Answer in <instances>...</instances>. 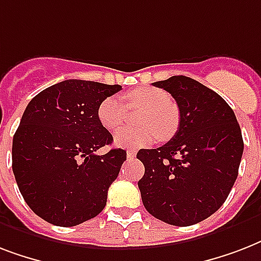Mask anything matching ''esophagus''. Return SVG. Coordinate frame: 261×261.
Instances as JSON below:
<instances>
[{
	"instance_id": "34e87169",
	"label": "esophagus",
	"mask_w": 261,
	"mask_h": 261,
	"mask_svg": "<svg viewBox=\"0 0 261 261\" xmlns=\"http://www.w3.org/2000/svg\"><path fill=\"white\" fill-rule=\"evenodd\" d=\"M137 155V151L135 150H127V159L133 160Z\"/></svg>"
}]
</instances>
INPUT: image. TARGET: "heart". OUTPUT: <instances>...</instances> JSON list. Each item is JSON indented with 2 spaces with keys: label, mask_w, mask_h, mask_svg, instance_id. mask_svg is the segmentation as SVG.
Instances as JSON below:
<instances>
[{
  "label": "heart",
  "mask_w": 261,
  "mask_h": 261,
  "mask_svg": "<svg viewBox=\"0 0 261 261\" xmlns=\"http://www.w3.org/2000/svg\"><path fill=\"white\" fill-rule=\"evenodd\" d=\"M130 110L142 108L138 116L139 127H126L114 137L115 143L122 147H141L161 139L171 138L177 130L178 112L172 104L169 94L157 88H139L123 96ZM97 118L107 130L115 131L127 120V109L119 98H104L97 108Z\"/></svg>",
  "instance_id": "obj_1"
}]
</instances>
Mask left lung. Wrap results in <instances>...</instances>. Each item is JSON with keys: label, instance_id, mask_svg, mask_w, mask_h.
Wrapping results in <instances>:
<instances>
[{"label": "left lung", "instance_id": "left-lung-1", "mask_svg": "<svg viewBox=\"0 0 261 261\" xmlns=\"http://www.w3.org/2000/svg\"><path fill=\"white\" fill-rule=\"evenodd\" d=\"M172 94L178 130L157 149H141L138 181L143 206L174 226L204 221L222 206L234 184L244 151L241 128L218 93L186 75L153 83Z\"/></svg>", "mask_w": 261, "mask_h": 261}]
</instances>
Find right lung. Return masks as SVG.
<instances>
[{"label":"right lung","instance_id":"add662e5","mask_svg":"<svg viewBox=\"0 0 261 261\" xmlns=\"http://www.w3.org/2000/svg\"><path fill=\"white\" fill-rule=\"evenodd\" d=\"M120 85L66 80L27 106L12 145V169L30 208L57 226L94 218L107 204L126 151H96L114 138L97 118L104 98Z\"/></svg>","mask_w":261,"mask_h":261}]
</instances>
